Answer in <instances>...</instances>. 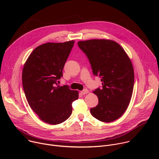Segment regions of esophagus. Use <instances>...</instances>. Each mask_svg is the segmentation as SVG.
Wrapping results in <instances>:
<instances>
[{
  "instance_id": "1",
  "label": "esophagus",
  "mask_w": 159,
  "mask_h": 159,
  "mask_svg": "<svg viewBox=\"0 0 159 159\" xmlns=\"http://www.w3.org/2000/svg\"><path fill=\"white\" fill-rule=\"evenodd\" d=\"M89 93V90L87 89H84L83 90H82V91H80V94H82V95H84L85 94H87Z\"/></svg>"
}]
</instances>
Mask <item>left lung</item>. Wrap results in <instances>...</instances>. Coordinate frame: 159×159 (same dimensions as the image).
<instances>
[{
	"instance_id": "obj_1",
	"label": "left lung",
	"mask_w": 159,
	"mask_h": 159,
	"mask_svg": "<svg viewBox=\"0 0 159 159\" xmlns=\"http://www.w3.org/2000/svg\"><path fill=\"white\" fill-rule=\"evenodd\" d=\"M86 55L93 73L101 78L102 88L96 89L98 104L90 108L93 116L102 122H112L126 110L133 93L134 71L124 49L109 39H90L77 43Z\"/></svg>"
}]
</instances>
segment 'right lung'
I'll return each instance as SVG.
<instances>
[{
  "label": "right lung",
  "mask_w": 159,
  "mask_h": 159,
  "mask_svg": "<svg viewBox=\"0 0 159 159\" xmlns=\"http://www.w3.org/2000/svg\"><path fill=\"white\" fill-rule=\"evenodd\" d=\"M74 44V41L47 43L36 47L22 70L24 92L31 108L45 123L57 125L69 118L72 102L78 99L77 90L57 82Z\"/></svg>",
  "instance_id": "obj_1"
}]
</instances>
